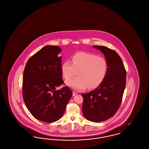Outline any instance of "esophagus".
I'll use <instances>...</instances> for the list:
<instances>
[{
  "mask_svg": "<svg viewBox=\"0 0 149 149\" xmlns=\"http://www.w3.org/2000/svg\"><path fill=\"white\" fill-rule=\"evenodd\" d=\"M77 94V93L75 92H72V95L73 96H75V95H76Z\"/></svg>",
  "mask_w": 149,
  "mask_h": 149,
  "instance_id": "1",
  "label": "esophagus"
}]
</instances>
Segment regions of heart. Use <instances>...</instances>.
I'll return each instance as SVG.
<instances>
[{"mask_svg": "<svg viewBox=\"0 0 149 149\" xmlns=\"http://www.w3.org/2000/svg\"><path fill=\"white\" fill-rule=\"evenodd\" d=\"M61 74L66 80L72 78L77 72L78 77L66 81V85L80 91L97 88L106 77L108 63L103 57L84 52L75 54L71 57V62L64 61L61 66Z\"/></svg>", "mask_w": 149, "mask_h": 149, "instance_id": "obj_1", "label": "heart"}]
</instances>
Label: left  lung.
<instances>
[{"label": "left lung", "mask_w": 149, "mask_h": 149, "mask_svg": "<svg viewBox=\"0 0 149 149\" xmlns=\"http://www.w3.org/2000/svg\"><path fill=\"white\" fill-rule=\"evenodd\" d=\"M93 47L104 54L108 71L98 87L91 92L81 94L82 112L87 120L100 122L113 116L120 106L126 87V71L120 57L114 50L105 46Z\"/></svg>", "instance_id": "obj_1"}]
</instances>
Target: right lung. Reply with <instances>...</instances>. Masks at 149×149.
<instances>
[{
	"label": "right lung",
	"instance_id": "add662e5",
	"mask_svg": "<svg viewBox=\"0 0 149 149\" xmlns=\"http://www.w3.org/2000/svg\"><path fill=\"white\" fill-rule=\"evenodd\" d=\"M61 52L56 46H46L29 58L23 75L22 93L24 103L32 115L47 123L58 120L72 95L64 84L61 71Z\"/></svg>",
	"mask_w": 149,
	"mask_h": 149
}]
</instances>
